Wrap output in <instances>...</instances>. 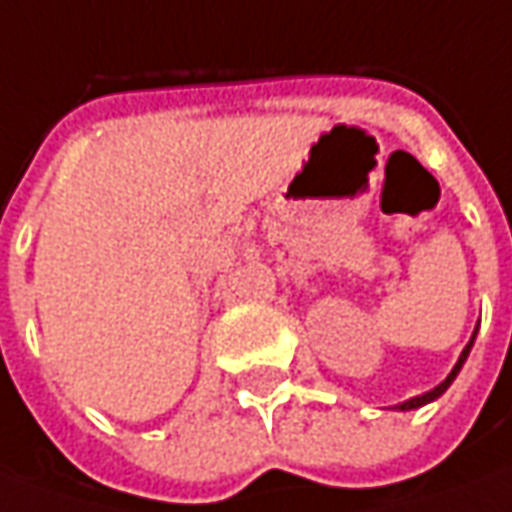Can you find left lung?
<instances>
[{
	"label": "left lung",
	"mask_w": 512,
	"mask_h": 512,
	"mask_svg": "<svg viewBox=\"0 0 512 512\" xmlns=\"http://www.w3.org/2000/svg\"><path fill=\"white\" fill-rule=\"evenodd\" d=\"M474 336H476V333H474ZM471 347H474V339L465 344V350H462L460 361L454 364V370L448 373V378H446V381H443V384H440V387H434V389H431V392H426V395H417V398H412V401H403L401 406H398V409H403V412H406V409H417V406H423V403H429V401H434V398H440V395H443V392H446V389L451 387V381L457 378V373H460V367H462V364H465V358H468V353H471Z\"/></svg>",
	"instance_id": "8db88e82"
}]
</instances>
